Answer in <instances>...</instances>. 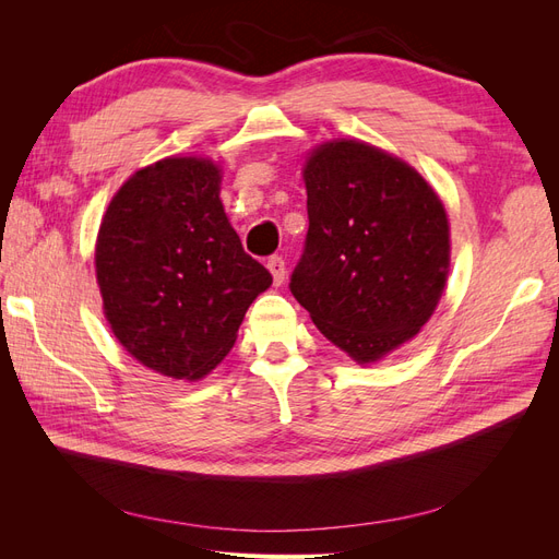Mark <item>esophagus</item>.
<instances>
[{"label":"esophagus","instance_id":"1","mask_svg":"<svg viewBox=\"0 0 559 559\" xmlns=\"http://www.w3.org/2000/svg\"><path fill=\"white\" fill-rule=\"evenodd\" d=\"M267 270H270V275H273V282L280 286L284 282V277H286V263H284V259L282 257H270L267 259Z\"/></svg>","mask_w":559,"mask_h":559}]
</instances>
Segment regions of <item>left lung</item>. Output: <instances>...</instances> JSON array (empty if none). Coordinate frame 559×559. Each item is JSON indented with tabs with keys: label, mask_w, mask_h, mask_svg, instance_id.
Instances as JSON below:
<instances>
[{
	"label": "left lung",
	"mask_w": 559,
	"mask_h": 559,
	"mask_svg": "<svg viewBox=\"0 0 559 559\" xmlns=\"http://www.w3.org/2000/svg\"><path fill=\"white\" fill-rule=\"evenodd\" d=\"M302 177L310 228L289 289L333 345L378 361L415 337L441 300L443 202L408 163L357 140L317 146Z\"/></svg>",
	"instance_id": "1"
}]
</instances>
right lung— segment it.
Masks as SVG:
<instances>
[{
	"label": "right lung",
	"mask_w": 559,
	"mask_h": 559,
	"mask_svg": "<svg viewBox=\"0 0 559 559\" xmlns=\"http://www.w3.org/2000/svg\"><path fill=\"white\" fill-rule=\"evenodd\" d=\"M205 158H165L111 198L95 273L114 335L160 376L200 380L222 364L273 275L242 249Z\"/></svg>",
	"instance_id": "right-lung-1"
}]
</instances>
